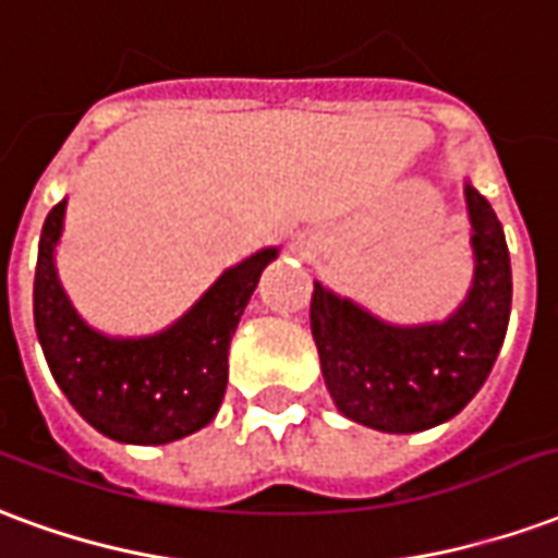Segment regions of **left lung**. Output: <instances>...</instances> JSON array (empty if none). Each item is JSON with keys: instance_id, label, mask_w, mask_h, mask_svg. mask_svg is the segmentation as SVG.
<instances>
[{"instance_id": "obj_1", "label": "left lung", "mask_w": 558, "mask_h": 558, "mask_svg": "<svg viewBox=\"0 0 558 558\" xmlns=\"http://www.w3.org/2000/svg\"><path fill=\"white\" fill-rule=\"evenodd\" d=\"M473 288L442 324L396 327L315 282L312 336L336 408L386 434H413L458 416L485 386L511 315V262L485 195L466 184Z\"/></svg>"}]
</instances>
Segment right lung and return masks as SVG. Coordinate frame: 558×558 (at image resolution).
I'll return each mask as SVG.
<instances>
[{
    "mask_svg": "<svg viewBox=\"0 0 558 558\" xmlns=\"http://www.w3.org/2000/svg\"><path fill=\"white\" fill-rule=\"evenodd\" d=\"M64 207L47 214L35 267V329L56 384L80 416L109 440L160 446L205 428L229 384V344L258 276L279 250L229 267L169 329L109 339L85 324L56 276Z\"/></svg>",
    "mask_w": 558,
    "mask_h": 558,
    "instance_id": "obj_1",
    "label": "right lung"
}]
</instances>
